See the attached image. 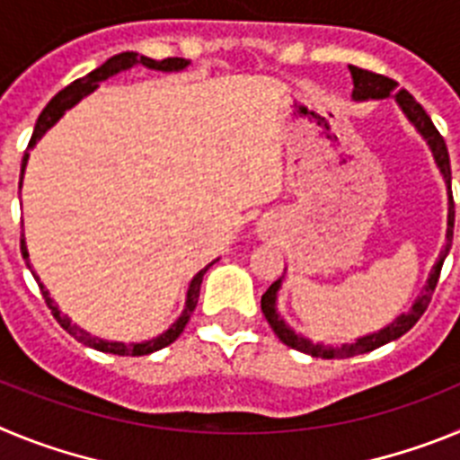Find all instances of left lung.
<instances>
[{"label": "left lung", "mask_w": 460, "mask_h": 460, "mask_svg": "<svg viewBox=\"0 0 460 460\" xmlns=\"http://www.w3.org/2000/svg\"><path fill=\"white\" fill-rule=\"evenodd\" d=\"M350 73H352V83H355V92H352V96H355L357 101L385 99V96H394V99H396V103L401 105L405 115H408V119L417 126V131H420L421 136L429 140L430 152H433V156H436L438 168H440V172L445 174L447 189H449V223H447L449 227H447V246H445V251L440 253V260L436 262V267H433V274H430L429 286H426L424 295H421L420 299L412 304V308H410L408 313L398 315V318L394 320L389 327L380 329L377 334L357 339V343H352V345H343V348H327V345H315V343H311V341L302 339V336H296L295 332H292V329L279 318V313H276V292H279L280 279H283V276L271 283L270 290H267L265 295H262V299H260V306H262V313H265V318H267V323H270V327L274 329V334L279 336V339L283 341L288 348H292V350L306 352V355H311V357H323V359H345V357L364 355V352L376 350V348H380V345L389 343V341H396V339H401L403 334H408L410 329L417 324V320L424 315L426 308H429L430 295H433V290H436V286H438V279H440L442 262H445L447 253H449V246H452V239H454L452 165H449V152H447L445 137L440 136V131H438L436 126H433L430 117L426 115V110L421 108V103H417V99H414L412 93L405 92V89H399L398 93L395 92V89L398 88L396 80L387 78V75H380V73L367 71V68H359V66H350Z\"/></svg>", "instance_id": "obj_1"}]
</instances>
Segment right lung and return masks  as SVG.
Listing matches in <instances>:
<instances>
[{
    "label": "right lung",
    "mask_w": 460,
    "mask_h": 460,
    "mask_svg": "<svg viewBox=\"0 0 460 460\" xmlns=\"http://www.w3.org/2000/svg\"><path fill=\"white\" fill-rule=\"evenodd\" d=\"M136 64L154 68V71H181V68L189 66V59H181V57H168V59H161V62H158V59H149V57L137 55V52H119V55L110 57L108 62L101 64L99 68H93L92 73H87L84 78L73 80L68 87H64L62 92L57 93L55 99H52L50 103L43 108V112L39 115V121H36V126H34V133H31V140H30V145H27V152H24V156H22V172H24V165H27V158H30V149L34 147L36 140H39V137L43 136V133H46L48 128H50V126L55 124V121L59 119V117H62L68 108H73V105L78 103L83 96H87L89 92H93V89L99 87L101 80H108L110 75H115V73H119V71H126V68L136 66ZM20 186H22V181H20ZM22 237H20V251H22V258L27 260V267L31 270L30 253H27V246H24ZM211 265H214V262H211ZM211 265H207L205 270L198 271V274L193 276V280H190L189 295H186V308H184V313L180 315V320H177V323H174L168 332H164V334L158 336V339L145 341V343H112V341H103V339H96V336L87 334L84 329L75 327V324H71V320H68L66 315H62V311L55 306V302L50 299L48 290L43 288V283H39V288H40V295H43V299H46L48 308H50L52 315H55V320L62 324L64 329H66L73 339L80 341L83 345H89V348H93V350H99V352H110V355H119V357H124V355L126 357H142V355H149V352L161 350V348H165V345L174 343V341L180 339V334L184 332L186 324H189L190 313L195 311L198 296H200L202 276H205V271L209 270ZM31 274H34V271H31ZM34 279L39 280V276L34 274Z\"/></svg>",
    "instance_id": "obj_1"
}]
</instances>
